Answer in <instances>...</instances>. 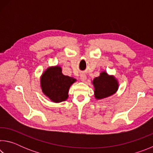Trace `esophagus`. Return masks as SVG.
Wrapping results in <instances>:
<instances>
[{"instance_id":"1","label":"esophagus","mask_w":153,"mask_h":153,"mask_svg":"<svg viewBox=\"0 0 153 153\" xmlns=\"http://www.w3.org/2000/svg\"><path fill=\"white\" fill-rule=\"evenodd\" d=\"M86 79L87 77L85 74H82L81 76H80V79H81L82 82H85L86 80Z\"/></svg>"}]
</instances>
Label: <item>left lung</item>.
I'll return each mask as SVG.
<instances>
[{"mask_svg": "<svg viewBox=\"0 0 153 153\" xmlns=\"http://www.w3.org/2000/svg\"><path fill=\"white\" fill-rule=\"evenodd\" d=\"M94 86V95L97 100H101L115 94L119 88V82L113 75H108L105 71L92 81Z\"/></svg>", "mask_w": 153, "mask_h": 153, "instance_id": "left-lung-1", "label": "left lung"}]
</instances>
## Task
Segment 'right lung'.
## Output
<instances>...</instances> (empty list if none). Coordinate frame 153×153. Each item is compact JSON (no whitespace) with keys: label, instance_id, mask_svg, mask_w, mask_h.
I'll use <instances>...</instances> for the list:
<instances>
[{"label":"right lung","instance_id":"1","mask_svg":"<svg viewBox=\"0 0 153 153\" xmlns=\"http://www.w3.org/2000/svg\"><path fill=\"white\" fill-rule=\"evenodd\" d=\"M76 79L65 76L60 66L48 67L40 76V87L43 94L52 102L59 103L68 98L69 90Z\"/></svg>","mask_w":153,"mask_h":153}]
</instances>
